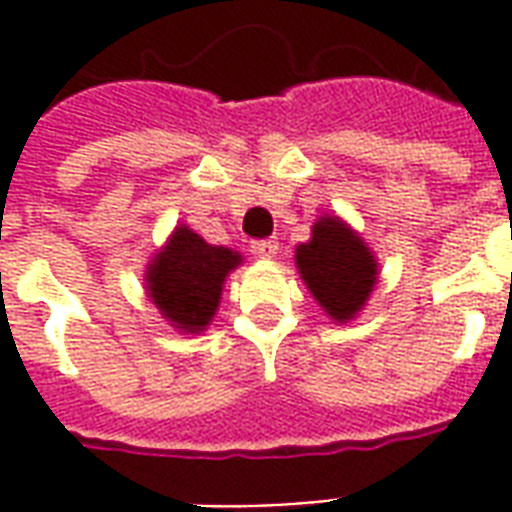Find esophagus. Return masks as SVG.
Returning a JSON list of instances; mask_svg holds the SVG:
<instances>
[{
  "label": "esophagus",
  "instance_id": "esophagus-1",
  "mask_svg": "<svg viewBox=\"0 0 512 512\" xmlns=\"http://www.w3.org/2000/svg\"><path fill=\"white\" fill-rule=\"evenodd\" d=\"M249 252L255 257H260V260H271V257H276V252H279V244L273 239H255L249 244Z\"/></svg>",
  "mask_w": 512,
  "mask_h": 512
}]
</instances>
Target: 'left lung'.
I'll list each match as a JSON object with an SVG mask.
<instances>
[{
	"label": "left lung",
	"mask_w": 512,
	"mask_h": 512,
	"mask_svg": "<svg viewBox=\"0 0 512 512\" xmlns=\"http://www.w3.org/2000/svg\"><path fill=\"white\" fill-rule=\"evenodd\" d=\"M295 265L314 300L335 322L357 317L378 279L370 247L335 214L314 222L311 239L295 249Z\"/></svg>",
	"instance_id": "obj_1"
}]
</instances>
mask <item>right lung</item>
Returning <instances> with one entry per match:
<instances>
[{"label":"right lung","instance_id":"obj_1","mask_svg":"<svg viewBox=\"0 0 512 512\" xmlns=\"http://www.w3.org/2000/svg\"><path fill=\"white\" fill-rule=\"evenodd\" d=\"M239 265V252L179 225L144 271L147 295L179 333H201L217 314L225 276Z\"/></svg>","mask_w":512,"mask_h":512}]
</instances>
